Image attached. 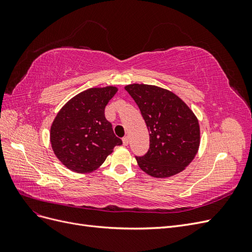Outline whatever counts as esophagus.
<instances>
[{"label": "esophagus", "instance_id": "obj_1", "mask_svg": "<svg viewBox=\"0 0 252 252\" xmlns=\"http://www.w3.org/2000/svg\"><path fill=\"white\" fill-rule=\"evenodd\" d=\"M128 143H129L128 138H127V136H124V138H123V145H124V146H127Z\"/></svg>", "mask_w": 252, "mask_h": 252}]
</instances>
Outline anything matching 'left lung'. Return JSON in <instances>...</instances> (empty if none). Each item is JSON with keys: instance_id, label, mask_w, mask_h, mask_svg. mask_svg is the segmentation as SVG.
I'll return each mask as SVG.
<instances>
[{"instance_id": "obj_1", "label": "left lung", "mask_w": 252, "mask_h": 252, "mask_svg": "<svg viewBox=\"0 0 252 252\" xmlns=\"http://www.w3.org/2000/svg\"><path fill=\"white\" fill-rule=\"evenodd\" d=\"M139 106L149 131V149L135 157L140 168L155 178L184 170L200 146V126L194 113L169 90L145 84L125 87Z\"/></svg>"}]
</instances>
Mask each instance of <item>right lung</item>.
<instances>
[{
  "label": "right lung",
  "mask_w": 252,
  "mask_h": 252,
  "mask_svg": "<svg viewBox=\"0 0 252 252\" xmlns=\"http://www.w3.org/2000/svg\"><path fill=\"white\" fill-rule=\"evenodd\" d=\"M118 88H90L73 96L59 111L50 129L57 158L68 169L87 173L100 167L122 140L105 118V107Z\"/></svg>",
  "instance_id": "add662e5"
}]
</instances>
